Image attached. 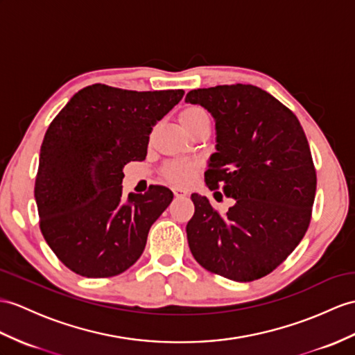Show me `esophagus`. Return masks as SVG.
Returning a JSON list of instances; mask_svg holds the SVG:
<instances>
[{"mask_svg":"<svg viewBox=\"0 0 355 355\" xmlns=\"http://www.w3.org/2000/svg\"><path fill=\"white\" fill-rule=\"evenodd\" d=\"M173 193H175L176 197H185V196H188V191H185V189H182V188H173Z\"/></svg>","mask_w":355,"mask_h":355,"instance_id":"1","label":"esophagus"}]
</instances>
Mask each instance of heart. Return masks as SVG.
I'll return each mask as SVG.
<instances>
[{
    "label": "heart",
    "instance_id": "b5f03b06",
    "mask_svg": "<svg viewBox=\"0 0 355 355\" xmlns=\"http://www.w3.org/2000/svg\"><path fill=\"white\" fill-rule=\"evenodd\" d=\"M178 120L187 132L193 131L194 128L202 123H209L206 111L198 105H188L179 111ZM200 170V162L198 161H187V159H173L162 167V176L170 184L178 187L189 185L197 176Z\"/></svg>",
    "mask_w": 355,
    "mask_h": 355
}]
</instances>
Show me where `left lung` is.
<instances>
[{"mask_svg":"<svg viewBox=\"0 0 355 355\" xmlns=\"http://www.w3.org/2000/svg\"><path fill=\"white\" fill-rule=\"evenodd\" d=\"M185 101L200 103L217 125L206 185L235 198L223 215L191 196L189 250L212 274L262 279L286 261L312 220L316 170L306 134L288 107L252 84L197 89Z\"/></svg>","mask_w":355,"mask_h":355,"instance_id":"1","label":"left lung"}]
</instances>
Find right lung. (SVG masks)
<instances>
[{
    "label": "right lung",
    "instance_id": "add662e5",
    "mask_svg": "<svg viewBox=\"0 0 355 355\" xmlns=\"http://www.w3.org/2000/svg\"><path fill=\"white\" fill-rule=\"evenodd\" d=\"M182 96L184 90L93 84L75 93L51 122L34 197L42 235L71 271L89 279L114 277L141 256L150 226L173 193L150 185L122 203L123 167L146 158L153 126Z\"/></svg>",
    "mask_w": 355,
    "mask_h": 355
}]
</instances>
